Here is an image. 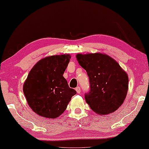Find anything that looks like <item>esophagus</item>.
Instances as JSON below:
<instances>
[{"label":"esophagus","instance_id":"obj_1","mask_svg":"<svg viewBox=\"0 0 149 149\" xmlns=\"http://www.w3.org/2000/svg\"><path fill=\"white\" fill-rule=\"evenodd\" d=\"M75 90H76V91L78 93H81V88L79 87H76V89H75Z\"/></svg>","mask_w":149,"mask_h":149}]
</instances>
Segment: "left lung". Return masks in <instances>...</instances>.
<instances>
[{
	"instance_id": "1",
	"label": "left lung",
	"mask_w": 149,
	"mask_h": 149,
	"mask_svg": "<svg viewBox=\"0 0 149 149\" xmlns=\"http://www.w3.org/2000/svg\"><path fill=\"white\" fill-rule=\"evenodd\" d=\"M79 64L86 70L90 83V91L85 101L94 113L109 115L119 109L128 91L127 74L117 62L102 53L76 56Z\"/></svg>"
}]
</instances>
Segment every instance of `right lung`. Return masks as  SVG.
<instances>
[{"label": "right lung", "mask_w": 149, "mask_h": 149, "mask_svg": "<svg viewBox=\"0 0 149 149\" xmlns=\"http://www.w3.org/2000/svg\"><path fill=\"white\" fill-rule=\"evenodd\" d=\"M70 58V54L47 56L30 70L23 91L30 109L38 115L48 119L58 117L77 93L63 77Z\"/></svg>", "instance_id": "1"}]
</instances>
